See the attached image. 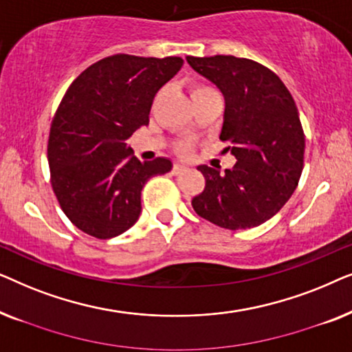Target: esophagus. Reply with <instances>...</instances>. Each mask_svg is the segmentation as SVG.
<instances>
[{
  "instance_id": "esophagus-1",
  "label": "esophagus",
  "mask_w": 352,
  "mask_h": 352,
  "mask_svg": "<svg viewBox=\"0 0 352 352\" xmlns=\"http://www.w3.org/2000/svg\"><path fill=\"white\" fill-rule=\"evenodd\" d=\"M182 171H186V165H182V163H175V166H173V173H175V175H179Z\"/></svg>"
}]
</instances>
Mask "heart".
<instances>
[{
  "mask_svg": "<svg viewBox=\"0 0 352 352\" xmlns=\"http://www.w3.org/2000/svg\"><path fill=\"white\" fill-rule=\"evenodd\" d=\"M210 91H214V89H211L210 86H204V85H195V86H192V98H194V96H199V94H204V93H210ZM190 144H181L179 146V152L181 153H189L190 152Z\"/></svg>",
  "mask_w": 352,
  "mask_h": 352,
  "instance_id": "b5f03b06",
  "label": "heart"
}]
</instances>
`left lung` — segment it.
Returning a JSON list of instances; mask_svg holds the SVG:
<instances>
[{
  "mask_svg": "<svg viewBox=\"0 0 352 352\" xmlns=\"http://www.w3.org/2000/svg\"><path fill=\"white\" fill-rule=\"evenodd\" d=\"M186 60L223 93L219 139L230 142L228 151L237 160L223 175L197 166L206 184L192 206L219 228H256L280 211L300 181L305 134L295 100L274 72L254 60L234 56Z\"/></svg>",
  "mask_w": 352,
  "mask_h": 352,
  "instance_id": "1",
  "label": "left lung"
}]
</instances>
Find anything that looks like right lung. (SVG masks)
<instances>
[{
    "instance_id": "add662e5",
    "label": "right lung",
    "mask_w": 352,
    "mask_h": 352,
    "mask_svg": "<svg viewBox=\"0 0 352 352\" xmlns=\"http://www.w3.org/2000/svg\"><path fill=\"white\" fill-rule=\"evenodd\" d=\"M184 60L115 54L88 67L67 89L52 120L51 184L72 223L96 239L128 230L141 214V190L171 171L170 158L139 162L126 139L144 124L153 98Z\"/></svg>"
}]
</instances>
